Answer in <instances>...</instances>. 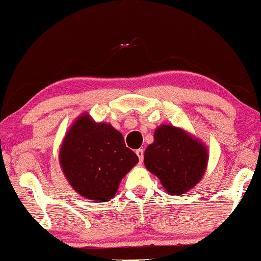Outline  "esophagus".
Masks as SVG:
<instances>
[{"label": "esophagus", "instance_id": "1", "mask_svg": "<svg viewBox=\"0 0 261 261\" xmlns=\"http://www.w3.org/2000/svg\"><path fill=\"white\" fill-rule=\"evenodd\" d=\"M135 153H136V155H138L139 161H140V162H142V161H143V149H141V148H140V149L136 150Z\"/></svg>", "mask_w": 261, "mask_h": 261}]
</instances>
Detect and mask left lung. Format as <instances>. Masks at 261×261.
I'll return each mask as SVG.
<instances>
[{
	"instance_id": "left-lung-1",
	"label": "left lung",
	"mask_w": 261,
	"mask_h": 261,
	"mask_svg": "<svg viewBox=\"0 0 261 261\" xmlns=\"http://www.w3.org/2000/svg\"><path fill=\"white\" fill-rule=\"evenodd\" d=\"M209 153L204 142L183 128L161 125L154 142L144 150V166L158 176L168 194L183 195L192 189L206 170Z\"/></svg>"
}]
</instances>
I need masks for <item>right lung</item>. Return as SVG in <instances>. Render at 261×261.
I'll return each instance as SVG.
<instances>
[{"label": "right lung", "mask_w": 261, "mask_h": 261, "mask_svg": "<svg viewBox=\"0 0 261 261\" xmlns=\"http://www.w3.org/2000/svg\"><path fill=\"white\" fill-rule=\"evenodd\" d=\"M138 162L122 134L111 123L95 122L89 113L74 120L59 148V163L67 182L91 202L113 198L121 179Z\"/></svg>", "instance_id": "add662e5"}]
</instances>
